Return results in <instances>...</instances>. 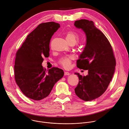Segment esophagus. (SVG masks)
<instances>
[{"mask_svg": "<svg viewBox=\"0 0 129 129\" xmlns=\"http://www.w3.org/2000/svg\"><path fill=\"white\" fill-rule=\"evenodd\" d=\"M64 75L65 76H68V75H70V73H69L68 72H64Z\"/></svg>", "mask_w": 129, "mask_h": 129, "instance_id": "34e87169", "label": "esophagus"}]
</instances>
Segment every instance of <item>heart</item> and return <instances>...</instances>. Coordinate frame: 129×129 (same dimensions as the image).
<instances>
[{"mask_svg":"<svg viewBox=\"0 0 129 129\" xmlns=\"http://www.w3.org/2000/svg\"><path fill=\"white\" fill-rule=\"evenodd\" d=\"M66 39L71 44H76L79 40V36L76 33L73 31H69L66 34ZM73 59V57L69 56L61 58L59 63L64 68L67 69L70 67Z\"/></svg>","mask_w":129,"mask_h":129,"instance_id":"b5f03b06","label":"heart"}]
</instances>
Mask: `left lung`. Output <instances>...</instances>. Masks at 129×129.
Segmentation results:
<instances>
[{
	"instance_id": "left-lung-1",
	"label": "left lung",
	"mask_w": 129,
	"mask_h": 129,
	"mask_svg": "<svg viewBox=\"0 0 129 129\" xmlns=\"http://www.w3.org/2000/svg\"><path fill=\"white\" fill-rule=\"evenodd\" d=\"M74 25L82 29L86 37V46L77 60V67L88 71L86 76L75 73L79 77L75 92L81 100L90 101L106 90L114 73L116 60L110 42L93 21L81 19L76 21Z\"/></svg>"
}]
</instances>
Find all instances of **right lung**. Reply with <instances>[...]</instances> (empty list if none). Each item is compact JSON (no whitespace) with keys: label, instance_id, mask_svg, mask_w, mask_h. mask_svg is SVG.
I'll return each mask as SVG.
<instances>
[{"label":"right lung","instance_id":"right-lung-1","mask_svg":"<svg viewBox=\"0 0 129 129\" xmlns=\"http://www.w3.org/2000/svg\"><path fill=\"white\" fill-rule=\"evenodd\" d=\"M59 27L60 24L54 22L39 24L27 36L16 53L15 81L28 98L37 101L45 98L63 76L60 69L53 67L46 71L42 66L43 58L49 56L51 37Z\"/></svg>","mask_w":129,"mask_h":129}]
</instances>
